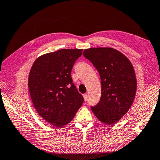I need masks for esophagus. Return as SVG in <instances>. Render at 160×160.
<instances>
[{
	"instance_id": "obj_1",
	"label": "esophagus",
	"mask_w": 160,
	"mask_h": 160,
	"mask_svg": "<svg viewBox=\"0 0 160 160\" xmlns=\"http://www.w3.org/2000/svg\"><path fill=\"white\" fill-rule=\"evenodd\" d=\"M83 97H84V101H87V94H83Z\"/></svg>"
}]
</instances>
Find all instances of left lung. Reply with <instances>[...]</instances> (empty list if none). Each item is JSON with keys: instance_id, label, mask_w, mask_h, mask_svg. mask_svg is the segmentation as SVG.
I'll use <instances>...</instances> for the list:
<instances>
[{"instance_id": "obj_1", "label": "left lung", "mask_w": 160, "mask_h": 160, "mask_svg": "<svg viewBox=\"0 0 160 160\" xmlns=\"http://www.w3.org/2000/svg\"><path fill=\"white\" fill-rule=\"evenodd\" d=\"M83 55L101 78V100L91 106L92 110L102 123H117L129 110L135 97L137 79L132 65L123 54L112 48L86 49Z\"/></svg>"}]
</instances>
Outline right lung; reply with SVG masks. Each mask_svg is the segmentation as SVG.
Returning a JSON list of instances; mask_svg holds the SVG:
<instances>
[{
	"label": "right lung",
	"mask_w": 160,
	"mask_h": 160,
	"mask_svg": "<svg viewBox=\"0 0 160 160\" xmlns=\"http://www.w3.org/2000/svg\"><path fill=\"white\" fill-rule=\"evenodd\" d=\"M82 49H61L40 56L34 62L28 87L34 108L57 127L68 124L84 102L71 73Z\"/></svg>",
	"instance_id": "1"
}]
</instances>
